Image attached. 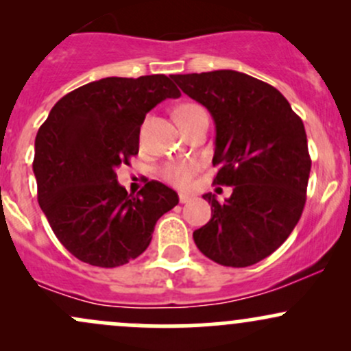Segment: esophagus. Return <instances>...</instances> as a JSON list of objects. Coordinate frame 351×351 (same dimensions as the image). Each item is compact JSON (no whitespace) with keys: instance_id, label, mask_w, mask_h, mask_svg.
I'll return each mask as SVG.
<instances>
[{"instance_id":"34e87169","label":"esophagus","mask_w":351,"mask_h":351,"mask_svg":"<svg viewBox=\"0 0 351 351\" xmlns=\"http://www.w3.org/2000/svg\"><path fill=\"white\" fill-rule=\"evenodd\" d=\"M188 201H191V196L184 195V193H180V203L184 204V203H188Z\"/></svg>"}]
</instances>
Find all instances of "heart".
Listing matches in <instances>:
<instances>
[{
	"instance_id": "1",
	"label": "heart",
	"mask_w": 351,
	"mask_h": 351,
	"mask_svg": "<svg viewBox=\"0 0 351 351\" xmlns=\"http://www.w3.org/2000/svg\"><path fill=\"white\" fill-rule=\"evenodd\" d=\"M203 108L196 104H184V106H180L176 108L175 115L176 120L181 122V120L188 119L189 115L196 114V112H201ZM199 163L195 162V160H184V162H176L170 163L163 168V178L170 181L173 184H178V186H186L189 180L193 178L196 171H198Z\"/></svg>"
}]
</instances>
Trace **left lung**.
<instances>
[{
  "mask_svg": "<svg viewBox=\"0 0 351 351\" xmlns=\"http://www.w3.org/2000/svg\"><path fill=\"white\" fill-rule=\"evenodd\" d=\"M173 79L215 120V183L232 186L224 203L203 195L211 219L193 232L195 244L228 267L259 263L291 236L304 211L312 167L304 123L276 87L243 72Z\"/></svg>",
  "mask_w": 351,
  "mask_h": 351,
  "instance_id": "left-lung-1",
  "label": "left lung"
}]
</instances>
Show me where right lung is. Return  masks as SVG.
Wrapping results in <instances>:
<instances>
[{
	"instance_id": "add662e5",
	"label": "right lung",
	"mask_w": 351,
	"mask_h": 351,
	"mask_svg": "<svg viewBox=\"0 0 351 351\" xmlns=\"http://www.w3.org/2000/svg\"><path fill=\"white\" fill-rule=\"evenodd\" d=\"M181 92L163 74L106 77L64 95L34 142L38 201L60 244L82 263L117 267L148 247L178 195L148 181L128 195L117 168L138 153L145 115Z\"/></svg>"
}]
</instances>
